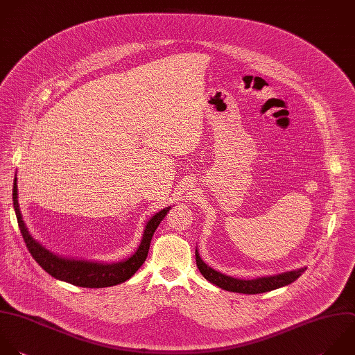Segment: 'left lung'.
I'll return each instance as SVG.
<instances>
[{"label": "left lung", "instance_id": "1", "mask_svg": "<svg viewBox=\"0 0 355 355\" xmlns=\"http://www.w3.org/2000/svg\"><path fill=\"white\" fill-rule=\"evenodd\" d=\"M196 262L197 266L201 272V275L211 282L212 284L227 290V291H234V293H243V294H259V293H266L283 286H287L297 280L306 268H300L295 270L279 273L275 276H266V277H257L251 280H244V279H236L232 276H226L211 266H208L200 257L198 251L196 250Z\"/></svg>", "mask_w": 355, "mask_h": 355}]
</instances>
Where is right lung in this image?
Here are the masks:
<instances>
[{
	"label": "right lung",
	"mask_w": 355,
	"mask_h": 355,
	"mask_svg": "<svg viewBox=\"0 0 355 355\" xmlns=\"http://www.w3.org/2000/svg\"><path fill=\"white\" fill-rule=\"evenodd\" d=\"M12 200H14V208L18 219V225L22 233V237L26 243V247L32 257L36 259V262L53 277L68 282L71 284L79 286V287H90V288H98V287H110L119 283L126 282L130 279L139 268L144 263L150 243L153 239L154 232L157 230L161 220L165 218L171 207H166L161 209L158 214H155L146 225L141 243L139 248L135 251L132 257L122 262H114V263H104V262H92V261H80V259H68L58 257L53 252H50L47 248H44L40 243H37L29 233L19 209L18 204V183H17V175L14 180V189H12Z\"/></svg>",
	"instance_id": "add662e5"
}]
</instances>
